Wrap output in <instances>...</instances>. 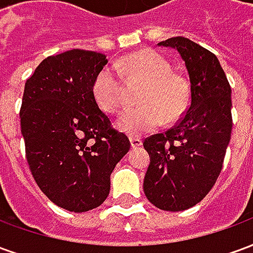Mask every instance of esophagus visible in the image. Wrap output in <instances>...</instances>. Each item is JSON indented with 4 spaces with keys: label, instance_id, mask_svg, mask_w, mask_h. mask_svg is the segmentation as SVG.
<instances>
[{
    "label": "esophagus",
    "instance_id": "esophagus-1",
    "mask_svg": "<svg viewBox=\"0 0 253 253\" xmlns=\"http://www.w3.org/2000/svg\"><path fill=\"white\" fill-rule=\"evenodd\" d=\"M130 143L132 149H138L139 146H142V139L138 137H130Z\"/></svg>",
    "mask_w": 253,
    "mask_h": 253
}]
</instances>
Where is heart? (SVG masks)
<instances>
[{
  "instance_id": "b5f03b06",
  "label": "heart",
  "mask_w": 253,
  "mask_h": 253,
  "mask_svg": "<svg viewBox=\"0 0 253 253\" xmlns=\"http://www.w3.org/2000/svg\"><path fill=\"white\" fill-rule=\"evenodd\" d=\"M115 66L128 81L143 83L138 97L141 105L126 110L116 122L121 131L142 135L157 130L165 121L173 122L184 112L190 96L187 83L170 73L169 62L159 52H132L116 61ZM117 71L114 66L103 67L93 81L94 100L107 114L119 112L125 104V85Z\"/></svg>"
}]
</instances>
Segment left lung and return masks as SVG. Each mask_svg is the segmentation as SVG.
<instances>
[{
	"instance_id": "left-lung-1",
	"label": "left lung",
	"mask_w": 253,
	"mask_h": 253,
	"mask_svg": "<svg viewBox=\"0 0 253 253\" xmlns=\"http://www.w3.org/2000/svg\"><path fill=\"white\" fill-rule=\"evenodd\" d=\"M177 50L190 78V107L168 131L143 148L150 164L143 180L148 201L165 211H183L215 184L232 134V89L217 57L183 36L160 42Z\"/></svg>"
}]
</instances>
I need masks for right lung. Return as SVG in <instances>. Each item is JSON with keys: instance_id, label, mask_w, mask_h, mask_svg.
Wrapping results in <instances>:
<instances>
[{"instance_id": "1", "label": "right lung", "mask_w": 253, "mask_h": 253, "mask_svg": "<svg viewBox=\"0 0 253 253\" xmlns=\"http://www.w3.org/2000/svg\"><path fill=\"white\" fill-rule=\"evenodd\" d=\"M107 62L104 54L74 48L47 57L25 83L27 161L43 194L69 211H89L107 199L111 173L130 149L94 100L93 81Z\"/></svg>"}]
</instances>
